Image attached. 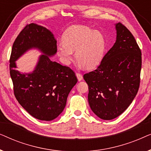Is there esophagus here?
I'll return each instance as SVG.
<instances>
[{
  "instance_id": "esophagus-1",
  "label": "esophagus",
  "mask_w": 151,
  "mask_h": 151,
  "mask_svg": "<svg viewBox=\"0 0 151 151\" xmlns=\"http://www.w3.org/2000/svg\"><path fill=\"white\" fill-rule=\"evenodd\" d=\"M76 76H77L78 81H81L82 78H83V76H82V74L79 73V72H76Z\"/></svg>"
}]
</instances>
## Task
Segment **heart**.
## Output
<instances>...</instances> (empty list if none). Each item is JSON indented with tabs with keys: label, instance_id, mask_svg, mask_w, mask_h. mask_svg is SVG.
Returning <instances> with one entry per match:
<instances>
[{
	"label": "heart",
	"instance_id": "obj_1",
	"mask_svg": "<svg viewBox=\"0 0 151 151\" xmlns=\"http://www.w3.org/2000/svg\"><path fill=\"white\" fill-rule=\"evenodd\" d=\"M105 49L102 34L88 27L73 25L65 31L63 42L57 46V54L62 63L69 65L76 58L86 69H93L102 61Z\"/></svg>",
	"mask_w": 151,
	"mask_h": 151
}]
</instances>
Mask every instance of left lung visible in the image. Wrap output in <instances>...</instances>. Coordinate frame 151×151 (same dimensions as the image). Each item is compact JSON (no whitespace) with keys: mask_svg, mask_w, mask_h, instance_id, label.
<instances>
[{"mask_svg":"<svg viewBox=\"0 0 151 151\" xmlns=\"http://www.w3.org/2000/svg\"><path fill=\"white\" fill-rule=\"evenodd\" d=\"M116 42L93 71L83 76L93 112L105 120L120 115L133 102L140 83L142 53L131 32L115 24Z\"/></svg>","mask_w":151,"mask_h":151,"instance_id":"8db88e82","label":"left lung"}]
</instances>
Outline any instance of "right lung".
<instances>
[{"mask_svg":"<svg viewBox=\"0 0 151 151\" xmlns=\"http://www.w3.org/2000/svg\"><path fill=\"white\" fill-rule=\"evenodd\" d=\"M32 48L44 53L35 71L21 74L15 69V61ZM57 52V41L50 31L31 23L24 27L14 41L9 59V71L14 93L19 104L35 118L54 119L63 112L71 88L78 79L71 68L51 61Z\"/></svg>","mask_w":151,"mask_h":151,"instance_id":"obj_1","label":"right lung"}]
</instances>
